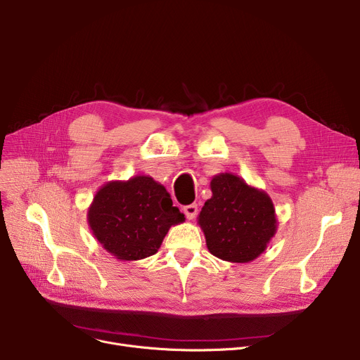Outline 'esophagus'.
Masks as SVG:
<instances>
[{"instance_id":"1","label":"esophagus","mask_w":360,"mask_h":360,"mask_svg":"<svg viewBox=\"0 0 360 360\" xmlns=\"http://www.w3.org/2000/svg\"><path fill=\"white\" fill-rule=\"evenodd\" d=\"M184 213H185V216H186V219H188V220H193V219L197 216V213H198V207H197V204L185 205V207H184Z\"/></svg>"}]
</instances>
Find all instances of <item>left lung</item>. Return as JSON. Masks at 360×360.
<instances>
[{
  "instance_id": "8db88e82",
  "label": "left lung",
  "mask_w": 360,
  "mask_h": 360,
  "mask_svg": "<svg viewBox=\"0 0 360 360\" xmlns=\"http://www.w3.org/2000/svg\"><path fill=\"white\" fill-rule=\"evenodd\" d=\"M210 188L213 195L198 214L207 248L229 262L254 261L277 232L270 195L231 172L214 175Z\"/></svg>"
}]
</instances>
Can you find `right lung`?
Masks as SVG:
<instances>
[{
  "label": "right lung",
  "instance_id": "right-lung-1",
  "mask_svg": "<svg viewBox=\"0 0 360 360\" xmlns=\"http://www.w3.org/2000/svg\"><path fill=\"white\" fill-rule=\"evenodd\" d=\"M182 221L166 188L148 175L103 184L87 210L93 236L120 261L155 255L169 229Z\"/></svg>",
  "mask_w": 360,
  "mask_h": 360
}]
</instances>
